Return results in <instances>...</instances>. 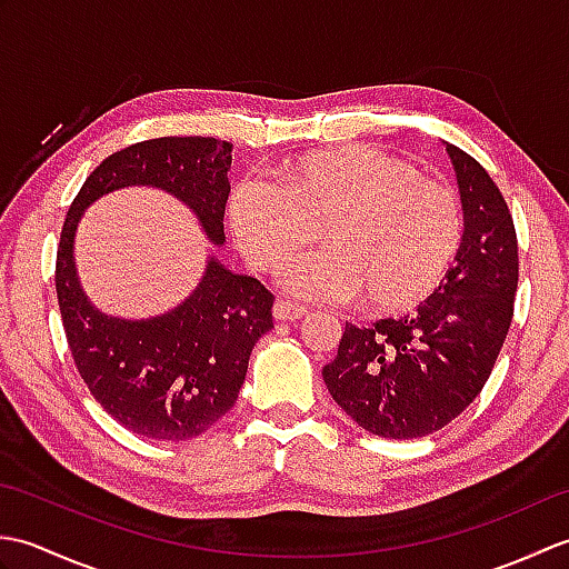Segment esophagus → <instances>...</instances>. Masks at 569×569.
<instances>
[{"mask_svg": "<svg viewBox=\"0 0 569 569\" xmlns=\"http://www.w3.org/2000/svg\"><path fill=\"white\" fill-rule=\"evenodd\" d=\"M308 316V308L293 303V300H286V298H278L276 306H273V318L276 320H300Z\"/></svg>", "mask_w": 569, "mask_h": 569, "instance_id": "34e87169", "label": "esophagus"}]
</instances>
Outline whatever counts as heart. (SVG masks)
I'll return each mask as SVG.
<instances>
[{
  "label": "heart",
  "mask_w": 569,
  "mask_h": 569,
  "mask_svg": "<svg viewBox=\"0 0 569 569\" xmlns=\"http://www.w3.org/2000/svg\"><path fill=\"white\" fill-rule=\"evenodd\" d=\"M227 224L257 271H276L308 249L322 251L283 273L293 293L355 300L373 316L420 306L459 251L465 212L457 192L379 149L312 151L273 171V188L241 180L227 198Z\"/></svg>",
  "instance_id": "heart-1"
}]
</instances>
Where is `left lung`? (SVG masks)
Listing matches in <instances>:
<instances>
[{
  "mask_svg": "<svg viewBox=\"0 0 569 569\" xmlns=\"http://www.w3.org/2000/svg\"><path fill=\"white\" fill-rule=\"evenodd\" d=\"M465 234L447 281L416 312L347 325L322 369L335 403L357 426L391 440L426 438L475 401L497 365L513 318L518 239L491 176L447 143Z\"/></svg>",
  "mask_w": 569,
  "mask_h": 569,
  "instance_id": "1",
  "label": "left lung"
}]
</instances>
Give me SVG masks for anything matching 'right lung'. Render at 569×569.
Wrapping results in <instances>:
<instances>
[{"mask_svg":"<svg viewBox=\"0 0 569 569\" xmlns=\"http://www.w3.org/2000/svg\"><path fill=\"white\" fill-rule=\"evenodd\" d=\"M229 166L232 143L212 137L131 143L94 168L66 214L56 293L72 361L94 401L141 438H198L237 403L251 349L273 328V293L210 257L196 291L166 316H104L80 288L72 259L76 229L84 208L104 192L153 186L183 200L220 247Z\"/></svg>","mask_w":569,"mask_h":569,"instance_id":"1","label":"right lung"}]
</instances>
